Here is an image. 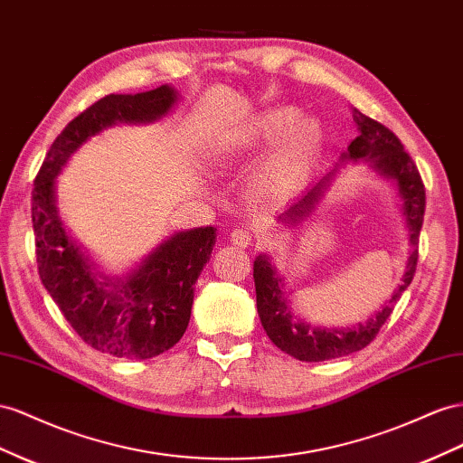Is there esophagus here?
<instances>
[{
  "instance_id": "34e87169",
  "label": "esophagus",
  "mask_w": 463,
  "mask_h": 463,
  "mask_svg": "<svg viewBox=\"0 0 463 463\" xmlns=\"http://www.w3.org/2000/svg\"><path fill=\"white\" fill-rule=\"evenodd\" d=\"M230 241H232L233 245H237V247L245 249V247L251 245L253 237H251V233H249L247 230H233L232 235H230Z\"/></svg>"
}]
</instances>
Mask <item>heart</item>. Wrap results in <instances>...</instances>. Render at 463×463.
I'll return each instance as SVG.
<instances>
[{"label":"heart","mask_w":463,"mask_h":463,"mask_svg":"<svg viewBox=\"0 0 463 463\" xmlns=\"http://www.w3.org/2000/svg\"><path fill=\"white\" fill-rule=\"evenodd\" d=\"M290 107L259 112L232 138V152H245L275 140L253 171L249 186L259 198H280L306 181L323 146V132L316 120L299 118Z\"/></svg>","instance_id":"1"}]
</instances>
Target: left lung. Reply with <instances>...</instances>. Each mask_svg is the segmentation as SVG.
<instances>
[{
	"instance_id": "1",
	"label": "left lung",
	"mask_w": 463,
	"mask_h": 463,
	"mask_svg": "<svg viewBox=\"0 0 463 463\" xmlns=\"http://www.w3.org/2000/svg\"><path fill=\"white\" fill-rule=\"evenodd\" d=\"M353 118L360 134L348 146V152L343 154V159H370L373 169H378L385 177L395 181L399 196L403 201V214L407 218L409 228V241L413 245L411 255L407 259V269L402 279V284L397 286L392 299L387 306L372 316L366 323H358L356 327L346 329H319L311 325L298 321L288 307V296L282 292V280L270 265L267 255H259L253 265V279H255V292H257V311L262 327H265L269 339L277 345L280 351L290 354L302 362H321L331 358H341L353 354L356 351L368 346L387 317L392 316L399 298L403 296L407 286L411 284L417 270L419 260V233L422 228L424 206H427V194H424V184L420 173L415 165V161L403 149V144L399 142L397 136L383 127L382 122L373 120L366 115H362L358 109L353 110ZM327 173L319 179L311 189H307L298 201L284 212L280 220H288L296 223L307 216L314 210L323 189L331 181Z\"/></svg>"
}]
</instances>
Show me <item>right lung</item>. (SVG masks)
<instances>
[{
    "instance_id": "obj_1",
    "label": "right lung",
    "mask_w": 463,
    "mask_h": 463,
    "mask_svg": "<svg viewBox=\"0 0 463 463\" xmlns=\"http://www.w3.org/2000/svg\"><path fill=\"white\" fill-rule=\"evenodd\" d=\"M177 101L169 85L136 95H107L68 122L34 179L36 267L48 294L81 341L117 358H154L181 341L191 319L194 282L210 260L216 230L181 232L147 255L127 280H99L61 228L54 183L70 156L115 122H154Z\"/></svg>"
}]
</instances>
